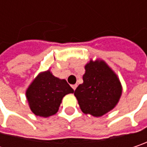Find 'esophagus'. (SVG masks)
<instances>
[{
  "label": "esophagus",
  "instance_id": "obj_1",
  "mask_svg": "<svg viewBox=\"0 0 147 147\" xmlns=\"http://www.w3.org/2000/svg\"><path fill=\"white\" fill-rule=\"evenodd\" d=\"M72 88L74 89V90H75L76 88H77V84H73V85H72Z\"/></svg>",
  "mask_w": 147,
  "mask_h": 147
}]
</instances>
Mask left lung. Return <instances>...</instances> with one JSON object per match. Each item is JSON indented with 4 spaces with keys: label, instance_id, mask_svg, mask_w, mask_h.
<instances>
[{
    "label": "left lung",
    "instance_id": "1",
    "mask_svg": "<svg viewBox=\"0 0 147 147\" xmlns=\"http://www.w3.org/2000/svg\"><path fill=\"white\" fill-rule=\"evenodd\" d=\"M84 68V82L75 89L74 96L83 113L100 117L117 105L122 85L117 74L104 60L90 59Z\"/></svg>",
    "mask_w": 147,
    "mask_h": 147
}]
</instances>
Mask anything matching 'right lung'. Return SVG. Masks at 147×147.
Wrapping results in <instances>:
<instances>
[{
    "instance_id": "obj_1",
    "label": "right lung",
    "mask_w": 147,
    "mask_h": 147,
    "mask_svg": "<svg viewBox=\"0 0 147 147\" xmlns=\"http://www.w3.org/2000/svg\"><path fill=\"white\" fill-rule=\"evenodd\" d=\"M74 93L65 79H58L51 71L41 72L26 90V97L32 112L47 118L58 111L63 98Z\"/></svg>"
}]
</instances>
